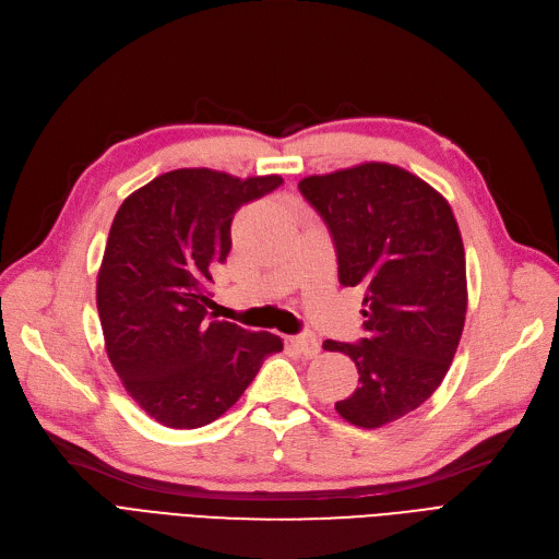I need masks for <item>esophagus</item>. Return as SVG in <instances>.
I'll return each instance as SVG.
<instances>
[{"label":"esophagus","mask_w":559,"mask_h":559,"mask_svg":"<svg viewBox=\"0 0 559 559\" xmlns=\"http://www.w3.org/2000/svg\"><path fill=\"white\" fill-rule=\"evenodd\" d=\"M289 347H295L306 358H314L320 354V340L314 337V333H301V335L289 337Z\"/></svg>","instance_id":"1"}]
</instances>
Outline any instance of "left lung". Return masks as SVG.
<instances>
[{"label": "left lung", "instance_id": "obj_1", "mask_svg": "<svg viewBox=\"0 0 559 559\" xmlns=\"http://www.w3.org/2000/svg\"><path fill=\"white\" fill-rule=\"evenodd\" d=\"M299 191L333 237L340 283L366 293V337L322 345L358 368V388L335 411L366 429L395 423L441 385L464 331L466 255L452 207L383 162L304 178Z\"/></svg>", "mask_w": 559, "mask_h": 559}]
</instances>
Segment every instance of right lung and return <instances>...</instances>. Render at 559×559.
Segmentation results:
<instances>
[{
  "instance_id": "right-lung-1",
  "label": "right lung",
  "mask_w": 559,
  "mask_h": 559,
  "mask_svg": "<svg viewBox=\"0 0 559 559\" xmlns=\"http://www.w3.org/2000/svg\"><path fill=\"white\" fill-rule=\"evenodd\" d=\"M281 185V176L178 168L136 189L114 216L95 289L105 347L126 391L166 427L224 416L262 360L283 349L274 333L207 318L235 212Z\"/></svg>"
}]
</instances>
